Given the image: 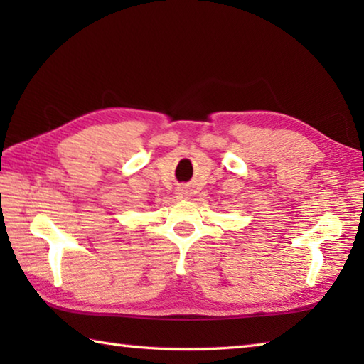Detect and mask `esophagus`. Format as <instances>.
I'll list each match as a JSON object with an SVG mask.
<instances>
[{
  "label": "esophagus",
  "mask_w": 364,
  "mask_h": 364,
  "mask_svg": "<svg viewBox=\"0 0 364 364\" xmlns=\"http://www.w3.org/2000/svg\"><path fill=\"white\" fill-rule=\"evenodd\" d=\"M176 196H178V197H180V198H184V197H186V196H188V192H186V191H184V189H178V192H176Z\"/></svg>",
  "instance_id": "esophagus-1"
}]
</instances>
